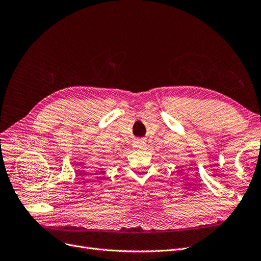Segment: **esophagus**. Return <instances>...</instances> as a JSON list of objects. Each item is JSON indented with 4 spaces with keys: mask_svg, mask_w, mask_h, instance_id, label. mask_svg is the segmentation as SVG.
<instances>
[{
    "mask_svg": "<svg viewBox=\"0 0 261 261\" xmlns=\"http://www.w3.org/2000/svg\"><path fill=\"white\" fill-rule=\"evenodd\" d=\"M134 146H135L136 148H145L146 147V141L143 140V139H138V140L135 141V143H134Z\"/></svg>",
    "mask_w": 261,
    "mask_h": 261,
    "instance_id": "esophagus-1",
    "label": "esophagus"
}]
</instances>
